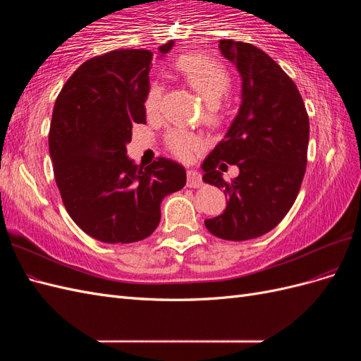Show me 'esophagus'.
<instances>
[{"instance_id":"1","label":"esophagus","mask_w":361,"mask_h":361,"mask_svg":"<svg viewBox=\"0 0 361 361\" xmlns=\"http://www.w3.org/2000/svg\"><path fill=\"white\" fill-rule=\"evenodd\" d=\"M187 178H188V187H191V188H199L200 185L203 183L202 174L197 170H192V169L188 170Z\"/></svg>"}]
</instances>
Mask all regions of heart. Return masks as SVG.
Wrapping results in <instances>:
<instances>
[{"instance_id": "obj_1", "label": "heart", "mask_w": 361, "mask_h": 361, "mask_svg": "<svg viewBox=\"0 0 361 361\" xmlns=\"http://www.w3.org/2000/svg\"><path fill=\"white\" fill-rule=\"evenodd\" d=\"M174 68L207 102L209 116L216 117V105L231 90V76L223 64L200 54H183L174 61ZM159 96V84H152L146 96V110L149 113L157 110ZM167 141L173 154L182 159L191 158L200 147V138L183 130H173Z\"/></svg>"}]
</instances>
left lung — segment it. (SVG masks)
<instances>
[{"label": "left lung", "instance_id": "obj_1", "mask_svg": "<svg viewBox=\"0 0 361 361\" xmlns=\"http://www.w3.org/2000/svg\"><path fill=\"white\" fill-rule=\"evenodd\" d=\"M218 48L241 78V105L202 164L203 180L228 197L223 214L204 226L216 238L247 241L272 231L297 199L307 164L309 116L297 85L267 52L228 39ZM224 161L240 169L232 183L216 170L226 168Z\"/></svg>", "mask_w": 361, "mask_h": 361}]
</instances>
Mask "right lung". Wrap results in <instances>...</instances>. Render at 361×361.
Returning <instances> with one entry per match:
<instances>
[{"mask_svg": "<svg viewBox=\"0 0 361 361\" xmlns=\"http://www.w3.org/2000/svg\"><path fill=\"white\" fill-rule=\"evenodd\" d=\"M173 45L159 47L158 59ZM152 59L147 49H118L87 60L54 105L49 157L61 200L75 224L105 244L150 236L162 199L187 182L171 159L141 169L128 157L133 125L146 123Z\"/></svg>", "mask_w": 361, "mask_h": 361, "instance_id": "right-lung-1", "label": "right lung"}]
</instances>
